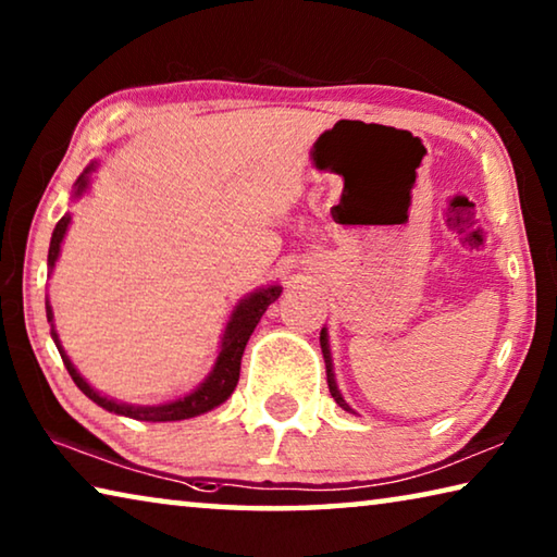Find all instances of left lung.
I'll return each mask as SVG.
<instances>
[{
    "instance_id": "obj_1",
    "label": "left lung",
    "mask_w": 557,
    "mask_h": 557,
    "mask_svg": "<svg viewBox=\"0 0 557 557\" xmlns=\"http://www.w3.org/2000/svg\"><path fill=\"white\" fill-rule=\"evenodd\" d=\"M319 344H322V354H324V363H326V383H329V393H332V398L338 403V408H344L348 412H354L348 408V403L344 400V395L338 393L336 388V379H334V363H332V351H329V336H326V329H322V334H319Z\"/></svg>"
}]
</instances>
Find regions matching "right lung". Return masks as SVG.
<instances>
[{
	"instance_id": "1",
	"label": "right lung",
	"mask_w": 557,
	"mask_h": 557,
	"mask_svg": "<svg viewBox=\"0 0 557 557\" xmlns=\"http://www.w3.org/2000/svg\"><path fill=\"white\" fill-rule=\"evenodd\" d=\"M92 169H96V164H90L86 172L78 176V182H75V199L86 194V188L90 184V172H92ZM69 223H71V213H65L63 219L55 223V228H53L51 245H49V268L51 270L55 265V260H59L61 243L65 238V231H69ZM280 292H282L280 285H270V287H262V289L250 292L248 297L240 299L238 305H235V309H233L228 324H225L221 351H219V358H215V363H213V371L206 375V381L199 385V388L191 391L188 395H184V398L172 400V403H164V405H129V403H117V400L108 398V395L98 393L78 373V369H75V366L71 363V358L65 356L63 346L59 342V334H55V329H53V309H51L49 301H46V317H49L51 336H53V342H55V348H59V354L63 358L65 369H69V373H71L73 383L78 385V388L86 393L92 403H98L100 408H106L108 412L125 414V418H132V420L172 422V420L196 418V414L219 408L221 403H225V400L231 398V393L235 391V385H238V379H240V358H243V351H245V344H248L252 329L258 326L260 317L265 314V309L280 297Z\"/></svg>"
}]
</instances>
